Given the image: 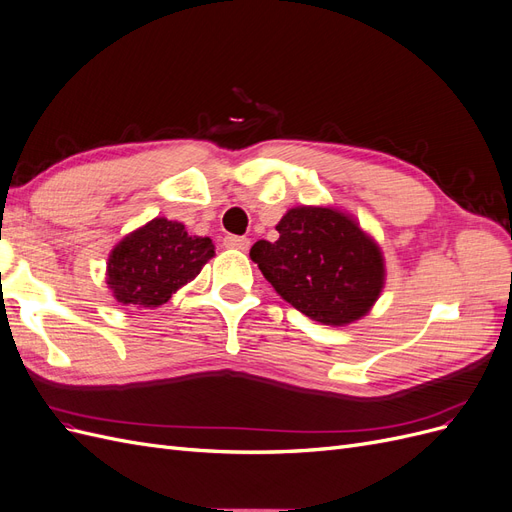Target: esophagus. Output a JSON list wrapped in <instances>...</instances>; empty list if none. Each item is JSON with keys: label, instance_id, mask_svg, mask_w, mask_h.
I'll use <instances>...</instances> for the list:
<instances>
[{"label": "esophagus", "instance_id": "1", "mask_svg": "<svg viewBox=\"0 0 512 512\" xmlns=\"http://www.w3.org/2000/svg\"><path fill=\"white\" fill-rule=\"evenodd\" d=\"M224 245L228 247V250L245 252L247 247H250V239H247V237H237V235H228V237H224Z\"/></svg>", "mask_w": 512, "mask_h": 512}]
</instances>
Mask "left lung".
<instances>
[{
	"label": "left lung",
	"instance_id": "left-lung-1",
	"mask_svg": "<svg viewBox=\"0 0 512 512\" xmlns=\"http://www.w3.org/2000/svg\"><path fill=\"white\" fill-rule=\"evenodd\" d=\"M277 241L260 239L250 258L284 301L329 327L361 320L380 299V245L337 207L299 205L284 213Z\"/></svg>",
	"mask_w": 512,
	"mask_h": 512
}]
</instances>
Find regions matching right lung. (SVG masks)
<instances>
[{
    "instance_id": "1",
    "label": "right lung",
    "mask_w": 512,
    "mask_h": 512,
    "mask_svg": "<svg viewBox=\"0 0 512 512\" xmlns=\"http://www.w3.org/2000/svg\"><path fill=\"white\" fill-rule=\"evenodd\" d=\"M213 256L209 237L190 235L181 222L153 218L108 254L106 286L121 305L156 309L192 282Z\"/></svg>"
}]
</instances>
